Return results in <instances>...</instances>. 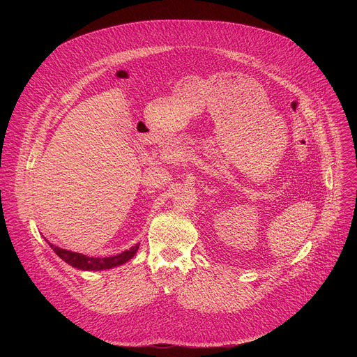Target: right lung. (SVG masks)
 Wrapping results in <instances>:
<instances>
[{
	"instance_id": "right-lung-1",
	"label": "right lung",
	"mask_w": 357,
	"mask_h": 357,
	"mask_svg": "<svg viewBox=\"0 0 357 357\" xmlns=\"http://www.w3.org/2000/svg\"><path fill=\"white\" fill-rule=\"evenodd\" d=\"M49 245L63 261H66L72 267L83 270V271H101V270H109V268L121 266V264L127 263L128 260H131L135 256L137 250L139 248V244H135L130 250H126V251L117 254V256L98 259V257H87V256H83V254H80V252H75V251H69V250L56 247L52 243H49Z\"/></svg>"
}]
</instances>
